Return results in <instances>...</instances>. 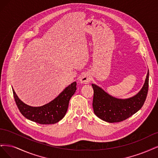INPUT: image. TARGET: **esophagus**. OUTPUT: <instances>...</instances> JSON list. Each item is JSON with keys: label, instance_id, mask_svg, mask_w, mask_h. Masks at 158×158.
I'll return each mask as SVG.
<instances>
[{"label": "esophagus", "instance_id": "34e87169", "mask_svg": "<svg viewBox=\"0 0 158 158\" xmlns=\"http://www.w3.org/2000/svg\"><path fill=\"white\" fill-rule=\"evenodd\" d=\"M91 80V77L89 73H83L81 75L80 79H79V81L81 83L83 84H88L90 82Z\"/></svg>", "mask_w": 158, "mask_h": 158}]
</instances>
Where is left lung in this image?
<instances>
[{"label":"left lung","mask_w":158,"mask_h":158,"mask_svg":"<svg viewBox=\"0 0 158 158\" xmlns=\"http://www.w3.org/2000/svg\"><path fill=\"white\" fill-rule=\"evenodd\" d=\"M149 72L141 90L135 96L126 99L113 97L101 89L92 84L94 90L93 107L95 115L109 123L124 121L136 113L144 105L148 91Z\"/></svg>","instance_id":"obj_1"}]
</instances>
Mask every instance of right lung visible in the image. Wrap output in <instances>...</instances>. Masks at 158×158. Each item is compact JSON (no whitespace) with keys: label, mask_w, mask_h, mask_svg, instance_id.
<instances>
[{"label":"right lung","mask_w":158,"mask_h":158,"mask_svg":"<svg viewBox=\"0 0 158 158\" xmlns=\"http://www.w3.org/2000/svg\"><path fill=\"white\" fill-rule=\"evenodd\" d=\"M76 86V82L72 83L52 101L40 107L25 104L19 100L13 89L12 90L18 108L25 118L39 124L47 125L56 123L62 119L67 112L69 100L77 89Z\"/></svg>","instance_id":"obj_1"}]
</instances>
